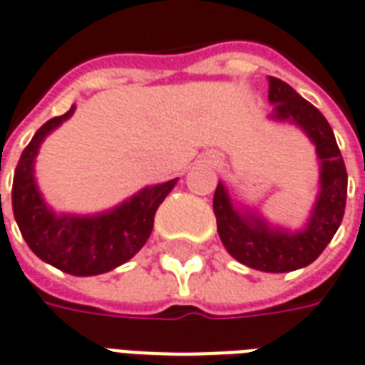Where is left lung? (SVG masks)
I'll return each instance as SVG.
<instances>
[{
  "label": "left lung",
  "instance_id": "obj_1",
  "mask_svg": "<svg viewBox=\"0 0 365 365\" xmlns=\"http://www.w3.org/2000/svg\"><path fill=\"white\" fill-rule=\"evenodd\" d=\"M271 118L301 125L317 145L322 163L320 195L311 222L299 234L271 230L255 216H242L234 210L222 182L214 192V214L218 234L228 253L247 267L265 273H287L311 265L334 237L344 218L348 173L332 128L327 118L283 80L269 76Z\"/></svg>",
  "mask_w": 365,
  "mask_h": 365
}]
</instances>
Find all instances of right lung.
I'll return each mask as SVG.
<instances>
[{
    "instance_id": "right-lung-1",
    "label": "right lung",
    "mask_w": 365,
    "mask_h": 365,
    "mask_svg": "<svg viewBox=\"0 0 365 365\" xmlns=\"http://www.w3.org/2000/svg\"><path fill=\"white\" fill-rule=\"evenodd\" d=\"M72 112L74 106L63 115L43 123L25 147L15 167L11 204L21 236L37 257L64 273L88 277L125 263L145 245L153 230L155 212L177 185V178L141 190L102 216L80 218L53 214L35 187L33 163L43 139Z\"/></svg>"
}]
</instances>
